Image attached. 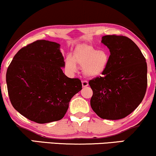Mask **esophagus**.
<instances>
[{
	"mask_svg": "<svg viewBox=\"0 0 156 156\" xmlns=\"http://www.w3.org/2000/svg\"><path fill=\"white\" fill-rule=\"evenodd\" d=\"M82 86L83 88L87 87V86H88V81H86V80H82Z\"/></svg>",
	"mask_w": 156,
	"mask_h": 156,
	"instance_id": "esophagus-1",
	"label": "esophagus"
}]
</instances>
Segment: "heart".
Masks as SVG:
<instances>
[{
    "label": "heart",
    "mask_w": 156,
    "mask_h": 156,
    "mask_svg": "<svg viewBox=\"0 0 156 156\" xmlns=\"http://www.w3.org/2000/svg\"><path fill=\"white\" fill-rule=\"evenodd\" d=\"M109 62V55L104 50H99L89 44H83L74 50L73 58L68 55L65 68L70 73L77 70L76 63L83 67V73L88 78H96L105 71Z\"/></svg>",
    "instance_id": "heart-1"
}]
</instances>
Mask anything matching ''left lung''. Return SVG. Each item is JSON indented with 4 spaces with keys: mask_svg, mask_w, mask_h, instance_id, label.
I'll list each match as a JSON object with an SVG mask.
<instances>
[{
    "mask_svg": "<svg viewBox=\"0 0 156 156\" xmlns=\"http://www.w3.org/2000/svg\"><path fill=\"white\" fill-rule=\"evenodd\" d=\"M101 43L110 51L109 62L100 77L90 80V106L99 117L116 120L131 114L147 88V63L139 47L127 37L106 35Z\"/></svg>",
    "mask_w": 156,
    "mask_h": 156,
    "instance_id": "8db88e82",
    "label": "left lung"
}]
</instances>
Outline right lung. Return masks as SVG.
<instances>
[{"mask_svg": "<svg viewBox=\"0 0 156 156\" xmlns=\"http://www.w3.org/2000/svg\"><path fill=\"white\" fill-rule=\"evenodd\" d=\"M64 67L58 43L37 40L21 48L6 72L8 93L13 108L37 123L62 119L70 99L82 89L78 78L64 74Z\"/></svg>", "mask_w": 156, "mask_h": 156, "instance_id": "right-lung-1", "label": "right lung"}]
</instances>
